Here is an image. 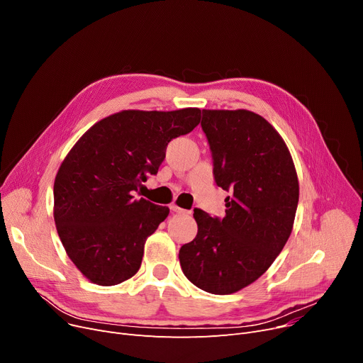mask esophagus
<instances>
[{"instance_id":"1","label":"esophagus","mask_w":363,"mask_h":363,"mask_svg":"<svg viewBox=\"0 0 363 363\" xmlns=\"http://www.w3.org/2000/svg\"><path fill=\"white\" fill-rule=\"evenodd\" d=\"M170 211L174 212V213H178V215H185V213H189L188 211H184V208H181L179 206H177L175 203H172L170 204Z\"/></svg>"}]
</instances>
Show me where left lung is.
I'll return each mask as SVG.
<instances>
[{
    "label": "left lung",
    "mask_w": 363,
    "mask_h": 363,
    "mask_svg": "<svg viewBox=\"0 0 363 363\" xmlns=\"http://www.w3.org/2000/svg\"><path fill=\"white\" fill-rule=\"evenodd\" d=\"M216 185L230 191L225 218L194 208L199 231L179 262L196 287L233 294L262 277L287 242L298 203L290 151L275 128L249 110H203Z\"/></svg>",
    "instance_id": "left-lung-1"
}]
</instances>
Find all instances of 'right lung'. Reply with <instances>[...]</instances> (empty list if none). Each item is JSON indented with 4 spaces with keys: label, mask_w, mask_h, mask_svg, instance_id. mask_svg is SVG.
I'll use <instances>...</instances> for the list:
<instances>
[{
    "label": "right lung",
    "mask_w": 363,
    "mask_h": 363,
    "mask_svg": "<svg viewBox=\"0 0 363 363\" xmlns=\"http://www.w3.org/2000/svg\"><path fill=\"white\" fill-rule=\"evenodd\" d=\"M200 113L123 110L91 126L69 151L54 181V220L69 259L91 282L107 287L138 272L145 240L169 207L132 194L157 174L167 144L199 125Z\"/></svg>",
    "instance_id": "obj_1"
}]
</instances>
